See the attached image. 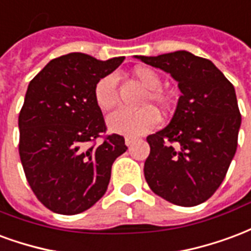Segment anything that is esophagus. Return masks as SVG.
Wrapping results in <instances>:
<instances>
[{
    "instance_id": "obj_1",
    "label": "esophagus",
    "mask_w": 251,
    "mask_h": 251,
    "mask_svg": "<svg viewBox=\"0 0 251 251\" xmlns=\"http://www.w3.org/2000/svg\"><path fill=\"white\" fill-rule=\"evenodd\" d=\"M135 142H136V139H135V138H131V136H126V146H128V147H129V146H132Z\"/></svg>"
}]
</instances>
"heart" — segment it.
<instances>
[{
    "mask_svg": "<svg viewBox=\"0 0 251 251\" xmlns=\"http://www.w3.org/2000/svg\"><path fill=\"white\" fill-rule=\"evenodd\" d=\"M133 77L140 85L147 89L143 98V105L153 103L159 109H170V98L160 91L162 78L156 71L151 68L139 67L133 71ZM93 98L98 107L103 111H108L118 103V80L113 75H107L99 80L95 85ZM159 123V115L152 107H143L138 111L118 109L107 119V124L112 132L122 133L127 136H140L150 132Z\"/></svg>",
    "mask_w": 251,
    "mask_h": 251,
    "instance_id": "heart-1",
    "label": "heart"
}]
</instances>
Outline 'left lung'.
I'll use <instances>...</instances> for the list:
<instances>
[{
  "mask_svg": "<svg viewBox=\"0 0 251 251\" xmlns=\"http://www.w3.org/2000/svg\"><path fill=\"white\" fill-rule=\"evenodd\" d=\"M136 57L170 73L182 92L170 124L147 136L146 180L174 204H201L218 190L237 151L235 89L210 60L187 50Z\"/></svg>",
  "mask_w": 251,
  "mask_h": 251,
  "instance_id": "8db88e82",
  "label": "left lung"
}]
</instances>
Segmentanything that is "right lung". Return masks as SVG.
I'll list each match as a JSON object with an SVG mask.
<instances>
[{
  "instance_id": "add662e5",
  "label": "right lung",
  "mask_w": 251,
  "mask_h": 251,
  "mask_svg": "<svg viewBox=\"0 0 251 251\" xmlns=\"http://www.w3.org/2000/svg\"><path fill=\"white\" fill-rule=\"evenodd\" d=\"M123 61L69 53L29 83L18 116V151L32 191L53 213L75 215L92 207L107 191L115 159L127 151L116 133L89 146L107 129L95 85Z\"/></svg>"
}]
</instances>
